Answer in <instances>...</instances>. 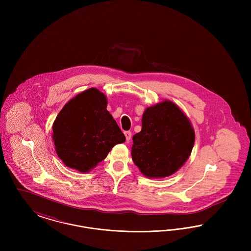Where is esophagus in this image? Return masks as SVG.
I'll use <instances>...</instances> for the list:
<instances>
[{
    "mask_svg": "<svg viewBox=\"0 0 251 251\" xmlns=\"http://www.w3.org/2000/svg\"><path fill=\"white\" fill-rule=\"evenodd\" d=\"M124 134H125V137H126V140H127V142H129V141L131 140V131H125V132H124Z\"/></svg>",
    "mask_w": 251,
    "mask_h": 251,
    "instance_id": "esophagus-1",
    "label": "esophagus"
}]
</instances>
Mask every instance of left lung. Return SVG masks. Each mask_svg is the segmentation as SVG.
Segmentation results:
<instances>
[{"label":"left lung","instance_id":"left-lung-1","mask_svg":"<svg viewBox=\"0 0 251 251\" xmlns=\"http://www.w3.org/2000/svg\"><path fill=\"white\" fill-rule=\"evenodd\" d=\"M132 140L131 158L141 173L148 178H165L189 158L195 131L181 110L165 100L145 110L142 130Z\"/></svg>","mask_w":251,"mask_h":251}]
</instances>
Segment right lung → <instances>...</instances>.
<instances>
[{"mask_svg":"<svg viewBox=\"0 0 251 251\" xmlns=\"http://www.w3.org/2000/svg\"><path fill=\"white\" fill-rule=\"evenodd\" d=\"M107 100L96 88L72 99L52 125L56 153L67 167L88 172L106 158L125 135L107 111Z\"/></svg>","mask_w":251,"mask_h":251,"instance_id":"add662e5","label":"right lung"}]
</instances>
